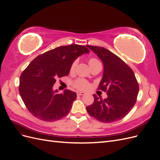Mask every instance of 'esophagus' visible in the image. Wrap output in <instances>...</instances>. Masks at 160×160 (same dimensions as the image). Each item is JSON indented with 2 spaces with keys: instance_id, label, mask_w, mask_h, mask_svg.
I'll use <instances>...</instances> for the list:
<instances>
[{
  "instance_id": "34e87169",
  "label": "esophagus",
  "mask_w": 160,
  "mask_h": 160,
  "mask_svg": "<svg viewBox=\"0 0 160 160\" xmlns=\"http://www.w3.org/2000/svg\"><path fill=\"white\" fill-rule=\"evenodd\" d=\"M86 93H85V92H77V95H79V96H81V95H85Z\"/></svg>"
}]
</instances>
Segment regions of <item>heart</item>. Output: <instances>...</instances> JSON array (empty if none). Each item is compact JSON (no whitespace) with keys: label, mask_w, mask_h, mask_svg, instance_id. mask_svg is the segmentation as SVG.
<instances>
[{"label":"heart","mask_w":160,"mask_h":160,"mask_svg":"<svg viewBox=\"0 0 160 160\" xmlns=\"http://www.w3.org/2000/svg\"><path fill=\"white\" fill-rule=\"evenodd\" d=\"M99 62L98 60L94 59V58H92V59H90L89 61V65L90 66L94 63H96V62ZM76 65H77V61H74L73 62H72V64L71 67V71H73L75 69ZM74 86L78 89L85 90V89H87L89 88V84L88 81L83 79H78L74 82Z\"/></svg>","instance_id":"b5f03b06"}]
</instances>
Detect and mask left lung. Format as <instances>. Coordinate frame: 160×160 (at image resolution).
Masks as SVG:
<instances>
[{"label":"left lung","mask_w":160,"mask_h":160,"mask_svg":"<svg viewBox=\"0 0 160 160\" xmlns=\"http://www.w3.org/2000/svg\"><path fill=\"white\" fill-rule=\"evenodd\" d=\"M103 64L99 89L107 92L102 99L93 95V104L86 107L88 113L101 122H117L126 116L137 100L139 86L132 69L119 57L104 47L87 45Z\"/></svg>","instance_id":"1"}]
</instances>
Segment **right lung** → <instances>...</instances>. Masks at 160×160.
<instances>
[{
    "mask_svg": "<svg viewBox=\"0 0 160 160\" xmlns=\"http://www.w3.org/2000/svg\"><path fill=\"white\" fill-rule=\"evenodd\" d=\"M85 46L70 45L57 47L32 60L20 77L19 93L29 112L45 122H55L69 113L77 98L75 92L53 89L57 78L67 76L72 62L89 53Z\"/></svg>",
    "mask_w": 160,
    "mask_h": 160,
    "instance_id": "1",
    "label": "right lung"
}]
</instances>
